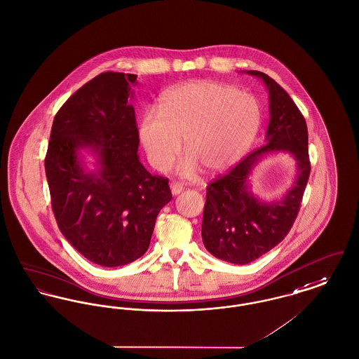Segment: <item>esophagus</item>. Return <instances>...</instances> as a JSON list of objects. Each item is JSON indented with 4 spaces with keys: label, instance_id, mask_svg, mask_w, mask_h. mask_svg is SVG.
Instances as JSON below:
<instances>
[{
    "label": "esophagus",
    "instance_id": "esophagus-1",
    "mask_svg": "<svg viewBox=\"0 0 359 359\" xmlns=\"http://www.w3.org/2000/svg\"><path fill=\"white\" fill-rule=\"evenodd\" d=\"M183 190H184L183 186L179 184V183H172V184H170V191H172L173 195H177V194H180Z\"/></svg>",
    "mask_w": 359,
    "mask_h": 359
}]
</instances>
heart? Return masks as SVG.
<instances>
[{"label": "heart", "mask_w": 359, "mask_h": 359, "mask_svg": "<svg viewBox=\"0 0 359 359\" xmlns=\"http://www.w3.org/2000/svg\"><path fill=\"white\" fill-rule=\"evenodd\" d=\"M260 126V107L231 85L196 80L167 90L140 121V138L149 163L170 168L182 148L189 154L179 173L192 177L199 167L217 173L232 167L251 147Z\"/></svg>", "instance_id": "b5f03b06"}]
</instances>
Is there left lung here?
<instances>
[{
	"mask_svg": "<svg viewBox=\"0 0 359 359\" xmlns=\"http://www.w3.org/2000/svg\"><path fill=\"white\" fill-rule=\"evenodd\" d=\"M263 80L270 97L266 145L255 149L226 175L209 183L202 221V240L215 257L247 264L273 250L290 232L306 187L311 161L305 118L287 92L267 74L250 70ZM275 151L290 152L297 164L295 184L279 201L264 203L248 190L257 161Z\"/></svg>",
	"mask_w": 359,
	"mask_h": 359,
	"instance_id": "left-lung-1",
	"label": "left lung"
}]
</instances>
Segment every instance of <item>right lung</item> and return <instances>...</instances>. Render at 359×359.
Returning <instances> with one entry per match:
<instances>
[{"label": "right lung", "instance_id": "obj_1", "mask_svg": "<svg viewBox=\"0 0 359 359\" xmlns=\"http://www.w3.org/2000/svg\"><path fill=\"white\" fill-rule=\"evenodd\" d=\"M135 74L106 72L57 112L44 158L51 206L66 240L92 263L128 264L147 252L160 210L172 199L168 179L138 158L140 133L131 85ZM90 148L100 168L84 170Z\"/></svg>", "mask_w": 359, "mask_h": 359}]
</instances>
